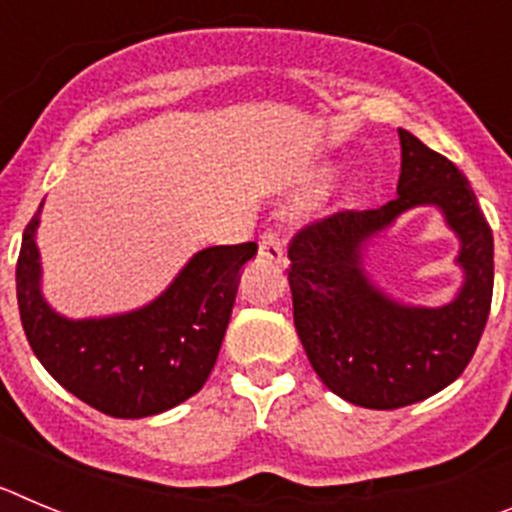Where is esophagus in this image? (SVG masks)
Listing matches in <instances>:
<instances>
[{
    "mask_svg": "<svg viewBox=\"0 0 512 512\" xmlns=\"http://www.w3.org/2000/svg\"><path fill=\"white\" fill-rule=\"evenodd\" d=\"M259 256L266 261H274V264H282L284 248H282V238H279L277 230H264V233H261Z\"/></svg>",
    "mask_w": 512,
    "mask_h": 512,
    "instance_id": "34e87169",
    "label": "esophagus"
}]
</instances>
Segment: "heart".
<instances>
[{"label": "heart", "mask_w": 512, "mask_h": 512, "mask_svg": "<svg viewBox=\"0 0 512 512\" xmlns=\"http://www.w3.org/2000/svg\"><path fill=\"white\" fill-rule=\"evenodd\" d=\"M333 174H336V166L323 164L320 169H315L310 174V179H307V189H310V192H318V189H323L325 184L333 179Z\"/></svg>", "instance_id": "obj_1"}]
</instances>
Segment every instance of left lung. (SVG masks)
<instances>
[{
  "label": "left lung",
  "mask_w": 512,
  "mask_h": 512,
  "mask_svg": "<svg viewBox=\"0 0 512 512\" xmlns=\"http://www.w3.org/2000/svg\"><path fill=\"white\" fill-rule=\"evenodd\" d=\"M397 197L379 210L336 212L302 228L289 246L295 328L312 369L351 405L395 410L461 377L485 330L495 243L477 197L449 158L400 130ZM436 206L460 238L465 282L438 308L387 296L365 271V251L396 217Z\"/></svg>",
  "instance_id": "1"
}]
</instances>
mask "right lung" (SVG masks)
Here are the masks:
<instances>
[{
    "label": "right lung",
    "instance_id": "add662e5",
    "mask_svg": "<svg viewBox=\"0 0 512 512\" xmlns=\"http://www.w3.org/2000/svg\"><path fill=\"white\" fill-rule=\"evenodd\" d=\"M38 225L40 210L22 233L17 305L45 372L112 418H148L197 395L223 346L243 266L259 246L202 248L148 305L74 320L43 297Z\"/></svg>",
    "mask_w": 512,
    "mask_h": 512
}]
</instances>
